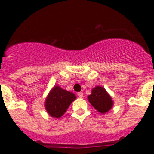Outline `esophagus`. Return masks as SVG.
I'll list each match as a JSON object with an SVG mask.
<instances>
[{
    "instance_id": "esophagus-1",
    "label": "esophagus",
    "mask_w": 154,
    "mask_h": 154,
    "mask_svg": "<svg viewBox=\"0 0 154 154\" xmlns=\"http://www.w3.org/2000/svg\"><path fill=\"white\" fill-rule=\"evenodd\" d=\"M78 96L79 98H82V97H83V93H82V92H79V93H78Z\"/></svg>"
}]
</instances>
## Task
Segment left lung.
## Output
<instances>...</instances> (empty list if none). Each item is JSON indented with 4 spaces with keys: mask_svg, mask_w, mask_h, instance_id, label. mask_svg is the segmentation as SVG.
Wrapping results in <instances>:
<instances>
[{
    "mask_svg": "<svg viewBox=\"0 0 154 154\" xmlns=\"http://www.w3.org/2000/svg\"><path fill=\"white\" fill-rule=\"evenodd\" d=\"M89 103L100 113L105 114L113 106V101L106 90L100 85H96L92 89V93L88 96Z\"/></svg>",
    "mask_w": 154,
    "mask_h": 154,
    "instance_id": "obj_1",
    "label": "left lung"
}]
</instances>
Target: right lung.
Listing matches in <instances>:
<instances>
[{
    "mask_svg": "<svg viewBox=\"0 0 154 154\" xmlns=\"http://www.w3.org/2000/svg\"><path fill=\"white\" fill-rule=\"evenodd\" d=\"M75 99L74 93L63 89L59 85H55L46 97L45 107L50 116L60 118Z\"/></svg>",
    "mask_w": 154,
    "mask_h": 154,
    "instance_id": "right-lung-1",
    "label": "right lung"
}]
</instances>
